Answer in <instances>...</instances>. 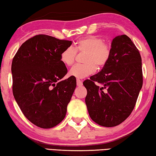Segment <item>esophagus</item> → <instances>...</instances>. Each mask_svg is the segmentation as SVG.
Instances as JSON below:
<instances>
[{
	"label": "esophagus",
	"mask_w": 156,
	"mask_h": 156,
	"mask_svg": "<svg viewBox=\"0 0 156 156\" xmlns=\"http://www.w3.org/2000/svg\"><path fill=\"white\" fill-rule=\"evenodd\" d=\"M76 84H77L78 87L82 86V82L80 80H76Z\"/></svg>",
	"instance_id": "esophagus-1"
}]
</instances>
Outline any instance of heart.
I'll list each match as a JSON object with an SVG mask.
<instances>
[{
    "instance_id": "b5f03b06",
    "label": "heart",
    "mask_w": 156,
    "mask_h": 156,
    "mask_svg": "<svg viewBox=\"0 0 156 156\" xmlns=\"http://www.w3.org/2000/svg\"><path fill=\"white\" fill-rule=\"evenodd\" d=\"M76 52L84 53L82 65L74 66L69 70V75L76 79H83L101 69L109 61L112 47L101 37L89 35L76 42L74 48H67L61 52L60 60L65 66H72L76 57Z\"/></svg>"
}]
</instances>
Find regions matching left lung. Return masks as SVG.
I'll list each match as a JSON object with an SVG mask.
<instances>
[{"label": "left lung", "mask_w": 156, "mask_h": 156, "mask_svg": "<svg viewBox=\"0 0 156 156\" xmlns=\"http://www.w3.org/2000/svg\"><path fill=\"white\" fill-rule=\"evenodd\" d=\"M83 84L89 116L97 124L116 126L130 116L142 88L143 72L139 51L127 35L114 38L108 62Z\"/></svg>", "instance_id": "8db88e82"}]
</instances>
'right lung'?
Returning a JSON list of instances; mask_svg holds the SVG:
<instances>
[{
    "mask_svg": "<svg viewBox=\"0 0 156 156\" xmlns=\"http://www.w3.org/2000/svg\"><path fill=\"white\" fill-rule=\"evenodd\" d=\"M72 41L47 35L26 40L12 59V94L24 116L37 126L51 129L65 119L76 88V78L61 80L67 73L61 52Z\"/></svg>",
    "mask_w": 156,
    "mask_h": 156,
    "instance_id": "1",
    "label": "right lung"
}]
</instances>
